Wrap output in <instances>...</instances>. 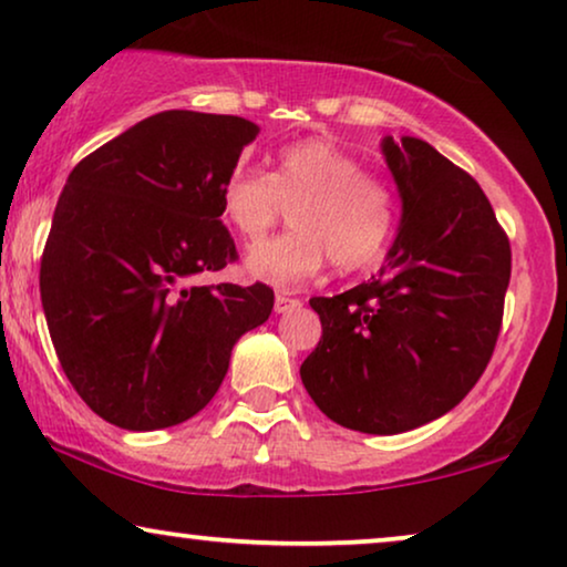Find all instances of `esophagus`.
<instances>
[{
  "mask_svg": "<svg viewBox=\"0 0 567 567\" xmlns=\"http://www.w3.org/2000/svg\"><path fill=\"white\" fill-rule=\"evenodd\" d=\"M301 301L297 299V297H291V293H286V291H278L276 293V312L281 315V312H289V309H293V307H299Z\"/></svg>",
  "mask_w": 567,
  "mask_h": 567,
  "instance_id": "1",
  "label": "esophagus"
}]
</instances>
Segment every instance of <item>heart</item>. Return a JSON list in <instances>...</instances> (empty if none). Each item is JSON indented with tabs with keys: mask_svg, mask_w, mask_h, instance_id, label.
Here are the masks:
<instances>
[{
	"mask_svg": "<svg viewBox=\"0 0 567 567\" xmlns=\"http://www.w3.org/2000/svg\"><path fill=\"white\" fill-rule=\"evenodd\" d=\"M291 208V231L252 247L247 270L293 286L330 260L353 274L382 258L398 227V193L330 138H301L276 154L274 173L237 165L219 188L221 219L258 243Z\"/></svg>",
	"mask_w": 567,
	"mask_h": 567,
	"instance_id": "b5f03b06",
	"label": "heart"
}]
</instances>
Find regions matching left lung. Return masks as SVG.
<instances>
[{
	"label": "left lung",
	"instance_id": "8db88e82",
	"mask_svg": "<svg viewBox=\"0 0 567 567\" xmlns=\"http://www.w3.org/2000/svg\"><path fill=\"white\" fill-rule=\"evenodd\" d=\"M402 224L379 276L312 297L322 338L301 363L309 398L361 433H402L460 405L503 324L511 243L475 177L431 144L384 138Z\"/></svg>",
	"mask_w": 567,
	"mask_h": 567
}]
</instances>
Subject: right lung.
I'll use <instances>...</instances> for the list:
<instances>
[{"label":"right lung","mask_w":567,"mask_h":567,"mask_svg":"<svg viewBox=\"0 0 567 567\" xmlns=\"http://www.w3.org/2000/svg\"><path fill=\"white\" fill-rule=\"evenodd\" d=\"M258 126L165 111L87 154L61 190L41 258L59 363L92 413L167 429L208 405L231 348L268 320L274 289L198 284L235 262L219 188Z\"/></svg>","instance_id":"obj_1"}]
</instances>
